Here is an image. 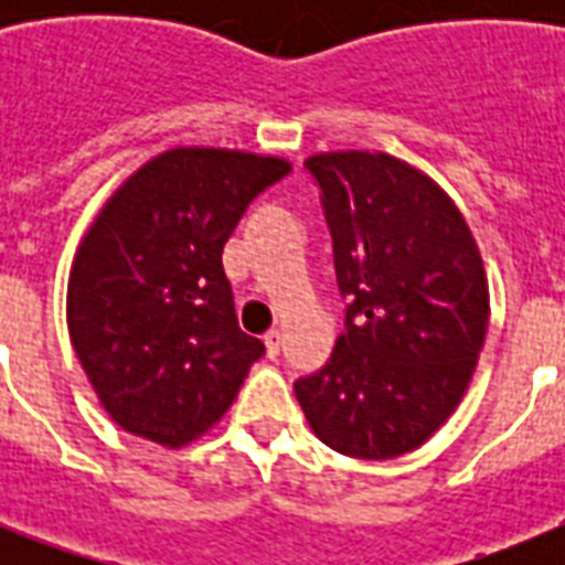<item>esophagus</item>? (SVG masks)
I'll list each match as a JSON object with an SVG mask.
<instances>
[{
	"instance_id": "esophagus-1",
	"label": "esophagus",
	"mask_w": 565,
	"mask_h": 565,
	"mask_svg": "<svg viewBox=\"0 0 565 565\" xmlns=\"http://www.w3.org/2000/svg\"><path fill=\"white\" fill-rule=\"evenodd\" d=\"M281 331H269V334L264 337V343H266V354L269 358H278V352H281Z\"/></svg>"
}]
</instances>
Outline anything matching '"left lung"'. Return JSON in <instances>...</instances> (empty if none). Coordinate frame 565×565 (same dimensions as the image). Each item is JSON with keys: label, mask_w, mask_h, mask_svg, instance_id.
I'll use <instances>...</instances> for the list:
<instances>
[{"label": "left lung", "mask_w": 565, "mask_h": 565, "mask_svg": "<svg viewBox=\"0 0 565 565\" xmlns=\"http://www.w3.org/2000/svg\"><path fill=\"white\" fill-rule=\"evenodd\" d=\"M334 239L345 331L292 390L326 446L361 460L419 448L455 413L490 326L481 252L451 195L386 152L305 161Z\"/></svg>", "instance_id": "obj_1"}]
</instances>
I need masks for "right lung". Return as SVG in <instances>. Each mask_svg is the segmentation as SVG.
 I'll return each instance as SVG.
<instances>
[{"label": "right lung", "mask_w": 565, "mask_h": 565, "mask_svg": "<svg viewBox=\"0 0 565 565\" xmlns=\"http://www.w3.org/2000/svg\"><path fill=\"white\" fill-rule=\"evenodd\" d=\"M290 170L273 154L179 146L128 175L93 220L70 269L66 326L122 430L179 448L237 398L264 343L239 331L222 246Z\"/></svg>", "instance_id": "add662e5"}]
</instances>
